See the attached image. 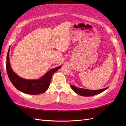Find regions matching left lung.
I'll use <instances>...</instances> for the list:
<instances>
[{"label": "left lung", "mask_w": 126, "mask_h": 126, "mask_svg": "<svg viewBox=\"0 0 126 126\" xmlns=\"http://www.w3.org/2000/svg\"><path fill=\"white\" fill-rule=\"evenodd\" d=\"M71 89L73 90L75 92L79 95H80L82 96H93L94 95H96L99 94H100L103 91H104L106 89H108V88H106L104 89H99V90H89L86 89L80 88H78L75 86L70 85Z\"/></svg>", "instance_id": "obj_1"}]
</instances>
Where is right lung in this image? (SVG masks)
Listing matches in <instances>:
<instances>
[{
  "instance_id": "add662e5",
  "label": "right lung",
  "mask_w": 126,
  "mask_h": 126,
  "mask_svg": "<svg viewBox=\"0 0 126 126\" xmlns=\"http://www.w3.org/2000/svg\"><path fill=\"white\" fill-rule=\"evenodd\" d=\"M9 49L7 56L6 69L11 82L18 90L26 94H39L45 93L50 85L51 77L61 68L58 66L48 71L39 79H26L19 77L13 70L9 60Z\"/></svg>"
}]
</instances>
